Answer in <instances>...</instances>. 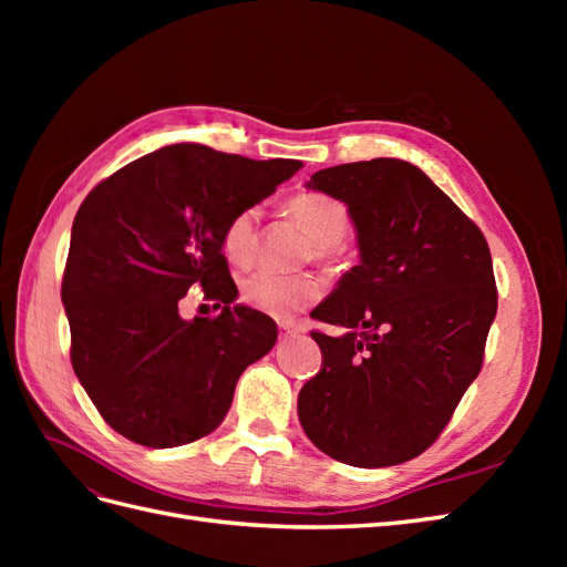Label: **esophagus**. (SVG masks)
Returning <instances> with one entry per match:
<instances>
[{
	"mask_svg": "<svg viewBox=\"0 0 567 567\" xmlns=\"http://www.w3.org/2000/svg\"><path fill=\"white\" fill-rule=\"evenodd\" d=\"M279 329L284 336H298V333H305V323L293 319H279Z\"/></svg>",
	"mask_w": 567,
	"mask_h": 567,
	"instance_id": "34e87169",
	"label": "esophagus"
}]
</instances>
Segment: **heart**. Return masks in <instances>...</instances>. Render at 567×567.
I'll return each instance as SVG.
<instances>
[{
	"mask_svg": "<svg viewBox=\"0 0 567 567\" xmlns=\"http://www.w3.org/2000/svg\"><path fill=\"white\" fill-rule=\"evenodd\" d=\"M286 213L312 236L315 260L326 267H336L342 257L340 241L350 229V213L346 205L329 194L302 192L286 200ZM219 246L234 267H252L257 257V213L248 208L231 215L221 229ZM319 293L321 288L310 274L284 277V274L260 271L246 279L241 288V298L248 307L271 317L300 312L310 307Z\"/></svg>",
	"mask_w": 567,
	"mask_h": 567,
	"instance_id": "obj_1",
	"label": "heart"
}]
</instances>
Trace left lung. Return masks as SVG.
<instances>
[{
  "instance_id": "obj_1",
  "label": "left lung",
  "mask_w": 567,
  "mask_h": 567,
  "mask_svg": "<svg viewBox=\"0 0 567 567\" xmlns=\"http://www.w3.org/2000/svg\"><path fill=\"white\" fill-rule=\"evenodd\" d=\"M307 188L348 205L359 265L312 317L321 369L298 394L317 447L359 468L419 456L483 369L496 315L483 231L416 165L373 158L319 169Z\"/></svg>"
}]
</instances>
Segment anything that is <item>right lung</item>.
Returning <instances> with one entry per match:
<instances>
[{
  "label": "right lung",
  "instance_id": "obj_1",
  "mask_svg": "<svg viewBox=\"0 0 567 567\" xmlns=\"http://www.w3.org/2000/svg\"><path fill=\"white\" fill-rule=\"evenodd\" d=\"M300 167L175 144L120 167L82 200L61 298L73 371L115 433L169 450L225 421L241 373L279 331L234 305L219 236ZM196 287L220 307L217 318L181 319L178 302Z\"/></svg>",
  "mask_w": 567,
  "mask_h": 567
}]
</instances>
